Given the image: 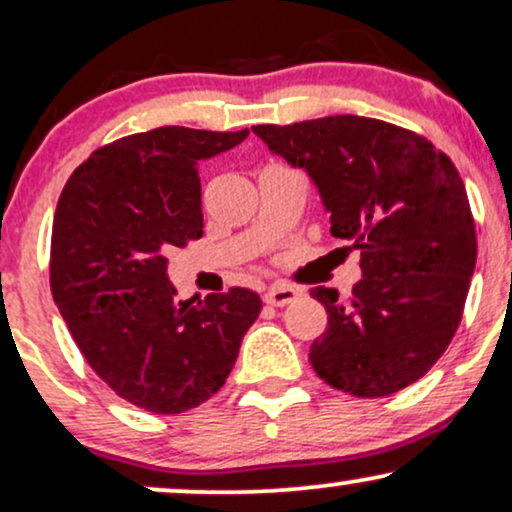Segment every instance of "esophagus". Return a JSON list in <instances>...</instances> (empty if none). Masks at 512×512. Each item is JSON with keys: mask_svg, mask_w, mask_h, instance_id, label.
Returning a JSON list of instances; mask_svg holds the SVG:
<instances>
[{"mask_svg": "<svg viewBox=\"0 0 512 512\" xmlns=\"http://www.w3.org/2000/svg\"><path fill=\"white\" fill-rule=\"evenodd\" d=\"M296 296H299V292H296L294 287L273 285L268 289L263 299H266V304H270V306H287V304H292Z\"/></svg>", "mask_w": 512, "mask_h": 512, "instance_id": "obj_1", "label": "esophagus"}]
</instances>
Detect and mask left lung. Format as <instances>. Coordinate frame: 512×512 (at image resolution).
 <instances>
[{
	"label": "left lung",
	"instance_id": "8db88e82",
	"mask_svg": "<svg viewBox=\"0 0 512 512\" xmlns=\"http://www.w3.org/2000/svg\"><path fill=\"white\" fill-rule=\"evenodd\" d=\"M251 130L306 170L332 235L361 251L363 277L349 299L311 289L327 311V330L308 353L313 370L361 399L420 380L451 344L475 273V220L456 166L425 137L377 118Z\"/></svg>",
	"mask_w": 512,
	"mask_h": 512
}]
</instances>
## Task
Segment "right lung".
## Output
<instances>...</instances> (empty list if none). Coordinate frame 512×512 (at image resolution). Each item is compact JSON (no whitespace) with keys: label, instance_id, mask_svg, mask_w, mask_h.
I'll return each mask as SVG.
<instances>
[{"label":"right lung","instance_id":"right-lung-1","mask_svg":"<svg viewBox=\"0 0 512 512\" xmlns=\"http://www.w3.org/2000/svg\"><path fill=\"white\" fill-rule=\"evenodd\" d=\"M249 130L166 125L97 149L63 187L49 285L90 368L132 406L185 413L223 387L261 296L232 287L178 301L170 246L204 235L199 161Z\"/></svg>","mask_w":512,"mask_h":512}]
</instances>
